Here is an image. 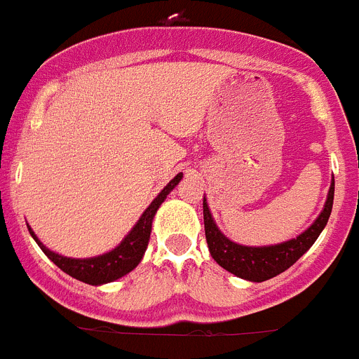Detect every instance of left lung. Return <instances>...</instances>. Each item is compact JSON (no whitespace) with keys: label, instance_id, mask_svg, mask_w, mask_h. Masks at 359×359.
Here are the masks:
<instances>
[{"label":"left lung","instance_id":"8db88e82","mask_svg":"<svg viewBox=\"0 0 359 359\" xmlns=\"http://www.w3.org/2000/svg\"><path fill=\"white\" fill-rule=\"evenodd\" d=\"M332 203L334 180L330 189H328V196L321 215L304 233H301L297 238L288 240V242L253 248V245H240L236 242H231L226 235H222V231L216 227L215 220H212L207 200L203 198V224H205V238L211 257L222 268L240 277V279L253 280V283L271 279V277L283 273L290 266L295 264L312 248L313 242L318 240L321 231L327 226L330 212H332Z\"/></svg>","mask_w":359,"mask_h":359}]
</instances>
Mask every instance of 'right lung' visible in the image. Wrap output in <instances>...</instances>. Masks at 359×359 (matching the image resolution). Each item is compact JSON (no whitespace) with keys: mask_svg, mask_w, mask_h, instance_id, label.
Masks as SVG:
<instances>
[{"mask_svg":"<svg viewBox=\"0 0 359 359\" xmlns=\"http://www.w3.org/2000/svg\"><path fill=\"white\" fill-rule=\"evenodd\" d=\"M183 174H177L174 180H170L165 189L159 192L156 200L147 207V211L141 215V218L137 220V224L133 226V229L130 231L128 235L124 236V240L121 242L115 250L108 251L104 255H99V257H91V259H69V257H62V255L55 253V251L47 250L46 245L41 244L38 236L34 235V231L29 227V233L36 244L40 245L41 251L49 257V259L55 262L58 268L64 271V273L71 275L73 279L82 280L86 284H93V286H99V284L114 283V280L121 279L126 273H130L135 266L141 262L144 251H147L148 240H150V231H152V220L156 212H158L159 205H161L167 194L172 191L177 183L182 182Z\"/></svg>","mask_w":359,"mask_h":359,"instance_id":"obj_1","label":"right lung"}]
</instances>
